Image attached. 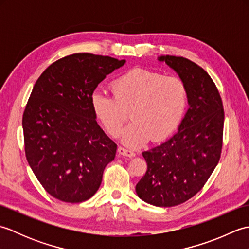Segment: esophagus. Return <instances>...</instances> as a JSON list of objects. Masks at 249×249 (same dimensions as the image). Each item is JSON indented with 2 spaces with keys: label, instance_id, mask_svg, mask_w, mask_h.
Segmentation results:
<instances>
[{
  "label": "esophagus",
  "instance_id": "obj_1",
  "mask_svg": "<svg viewBox=\"0 0 249 249\" xmlns=\"http://www.w3.org/2000/svg\"><path fill=\"white\" fill-rule=\"evenodd\" d=\"M118 152H119L120 155L126 156V157H135V155H136L133 151L126 150V149H124V147H122V146H119Z\"/></svg>",
  "mask_w": 249,
  "mask_h": 249
}]
</instances>
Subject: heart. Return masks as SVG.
<instances>
[{"label":"heart","instance_id":"obj_1","mask_svg":"<svg viewBox=\"0 0 249 249\" xmlns=\"http://www.w3.org/2000/svg\"><path fill=\"white\" fill-rule=\"evenodd\" d=\"M113 96L100 89L91 95L94 115L108 134L118 137L130 110L133 121L122 135L130 147H139L151 138L160 141L181 123L187 106V89L181 79L135 67L111 84Z\"/></svg>","mask_w":249,"mask_h":249}]
</instances>
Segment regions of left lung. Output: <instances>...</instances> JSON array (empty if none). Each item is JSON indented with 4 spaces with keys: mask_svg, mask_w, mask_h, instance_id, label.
Returning <instances> with one entry per match:
<instances>
[{
    "mask_svg": "<svg viewBox=\"0 0 249 249\" xmlns=\"http://www.w3.org/2000/svg\"><path fill=\"white\" fill-rule=\"evenodd\" d=\"M157 60L184 82L188 109L170 139L142 152L147 170L136 193L146 203L169 208L194 197L217 166L225 115L218 89L203 68L182 56Z\"/></svg>",
    "mask_w": 249,
    "mask_h": 249,
    "instance_id": "8db88e82",
    "label": "left lung"
}]
</instances>
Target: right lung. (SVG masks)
Returning a JSON list of instances; mask_svg holds the SVG:
<instances>
[{
  "instance_id": "obj_1",
  "label": "right lung",
  "mask_w": 249,
  "mask_h": 249,
  "mask_svg": "<svg viewBox=\"0 0 249 249\" xmlns=\"http://www.w3.org/2000/svg\"><path fill=\"white\" fill-rule=\"evenodd\" d=\"M125 63L76 53L52 63L37 79L22 118L24 149L32 171L52 197L78 203L98 190L116 144L97 124L91 95Z\"/></svg>"
}]
</instances>
